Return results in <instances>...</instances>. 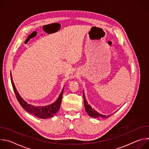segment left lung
Segmentation results:
<instances>
[{
    "instance_id": "left-lung-1",
    "label": "left lung",
    "mask_w": 149,
    "mask_h": 149,
    "mask_svg": "<svg viewBox=\"0 0 149 149\" xmlns=\"http://www.w3.org/2000/svg\"><path fill=\"white\" fill-rule=\"evenodd\" d=\"M83 98H84V106H85V109H86V110L87 111V113H88V114L91 117H94V118H106L109 117V116H105V115H102L101 114L98 113H97L94 109H92V107H91V105H90L88 104V103L87 102V101L86 99V97H85V95L83 91Z\"/></svg>"
}]
</instances>
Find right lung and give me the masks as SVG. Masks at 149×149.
I'll return each mask as SVG.
<instances>
[{
    "mask_svg": "<svg viewBox=\"0 0 149 149\" xmlns=\"http://www.w3.org/2000/svg\"><path fill=\"white\" fill-rule=\"evenodd\" d=\"M10 78H11V82L13 87V91L15 92V94L16 95V97L20 104L22 106V107L28 113L31 114L32 115H33L38 118H48L53 117L59 110L62 98V94L63 92V87L58 98L56 100V101L52 103L51 105H47V106H43V107H36V106H34L32 105H31L28 104L26 101H25L22 98L20 95L18 91H17L15 86L14 84L13 78L12 77V73L10 72Z\"/></svg>",
    "mask_w": 149,
    "mask_h": 149,
    "instance_id": "1",
    "label": "right lung"
}]
</instances>
